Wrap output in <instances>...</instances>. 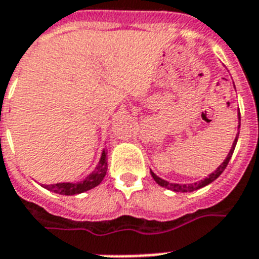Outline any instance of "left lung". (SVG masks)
Returning <instances> with one entry per match:
<instances>
[{
  "label": "left lung",
  "instance_id": "1",
  "mask_svg": "<svg viewBox=\"0 0 259 259\" xmlns=\"http://www.w3.org/2000/svg\"><path fill=\"white\" fill-rule=\"evenodd\" d=\"M240 124H241V114H240V111H238V128H240ZM238 135H240V132L236 135V139H234V142H233L232 148H230L229 153H228V156H226V159L222 161L221 165H220L219 168L214 170V172L210 173L208 177H205L204 180L198 181V183H194V184H175V183H169V181H166V180H163V179H160L159 176H156L155 173L151 170V175H152L153 180L159 184L160 187L166 188V189H170V191H173V192H193V191H197V189H200V188L206 187V185H209L210 183H213V181H214L215 179H217V177H219L220 175L224 172V170H225L226 165H228L230 157H232L233 152H234V148H236L237 140H238Z\"/></svg>",
  "mask_w": 259,
  "mask_h": 259
}]
</instances>
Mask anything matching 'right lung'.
<instances>
[{"label":"right lung","instance_id":"1","mask_svg":"<svg viewBox=\"0 0 259 259\" xmlns=\"http://www.w3.org/2000/svg\"><path fill=\"white\" fill-rule=\"evenodd\" d=\"M107 173V157H106V149H103L102 156H100L99 164L96 165L95 169L90 173L86 179L78 183H58L51 184V185H44L48 191L54 192V193L65 194V196H72V194H79L83 192H87L93 188L98 187Z\"/></svg>","mask_w":259,"mask_h":259}]
</instances>
